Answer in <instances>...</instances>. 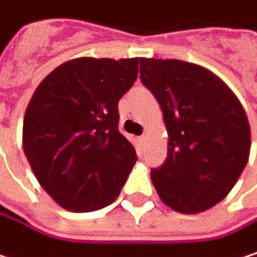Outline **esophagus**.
Segmentation results:
<instances>
[{
    "instance_id": "obj_1",
    "label": "esophagus",
    "mask_w": 257,
    "mask_h": 257,
    "mask_svg": "<svg viewBox=\"0 0 257 257\" xmlns=\"http://www.w3.org/2000/svg\"><path fill=\"white\" fill-rule=\"evenodd\" d=\"M138 141H139V145H141V147H144V145H145V141H147V136H145V135H142V136H139V138H138Z\"/></svg>"
}]
</instances>
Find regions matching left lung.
<instances>
[{
  "mask_svg": "<svg viewBox=\"0 0 257 257\" xmlns=\"http://www.w3.org/2000/svg\"><path fill=\"white\" fill-rule=\"evenodd\" d=\"M139 73L169 136L165 163L151 169L156 190L177 212L209 209L248 162L250 125L239 100L220 77L192 63L142 58Z\"/></svg>",
  "mask_w": 257,
  "mask_h": 257,
  "instance_id": "8db88e82",
  "label": "left lung"
}]
</instances>
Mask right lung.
Returning <instances> with one entry per match:
<instances>
[{
	"instance_id": "obj_1",
	"label": "right lung",
	"mask_w": 257,
	"mask_h": 257,
	"mask_svg": "<svg viewBox=\"0 0 257 257\" xmlns=\"http://www.w3.org/2000/svg\"><path fill=\"white\" fill-rule=\"evenodd\" d=\"M139 58H77L48 74L24 118V153L58 205L89 212L110 205L138 160L118 130V101L138 79Z\"/></svg>"
}]
</instances>
